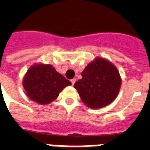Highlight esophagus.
I'll list each match as a JSON object with an SVG mask.
<instances>
[{"mask_svg":"<svg viewBox=\"0 0 150 150\" xmlns=\"http://www.w3.org/2000/svg\"><path fill=\"white\" fill-rule=\"evenodd\" d=\"M76 79H75V78H74V79H71V83H72V85H74V83H75V82H76Z\"/></svg>","mask_w":150,"mask_h":150,"instance_id":"esophagus-1","label":"esophagus"}]
</instances>
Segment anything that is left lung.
I'll return each instance as SVG.
<instances>
[{"label": "left lung", "mask_w": 150, "mask_h": 150, "mask_svg": "<svg viewBox=\"0 0 150 150\" xmlns=\"http://www.w3.org/2000/svg\"><path fill=\"white\" fill-rule=\"evenodd\" d=\"M82 79L74 84L79 97L91 109L111 104L121 88L122 79L116 66L110 61L97 57L82 72Z\"/></svg>", "instance_id": "8db88e82"}]
</instances>
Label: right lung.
<instances>
[{
  "instance_id": "1",
  "label": "right lung",
  "mask_w": 150,
  "mask_h": 150,
  "mask_svg": "<svg viewBox=\"0 0 150 150\" xmlns=\"http://www.w3.org/2000/svg\"><path fill=\"white\" fill-rule=\"evenodd\" d=\"M71 83L56 71L51 64H34L24 76L22 86L28 98L41 104H49Z\"/></svg>"
}]
</instances>
